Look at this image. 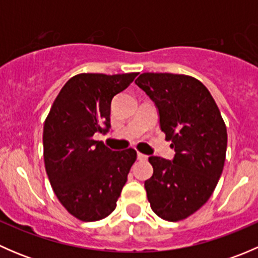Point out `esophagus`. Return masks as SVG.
Returning <instances> with one entry per match:
<instances>
[{"instance_id": "esophagus-1", "label": "esophagus", "mask_w": 258, "mask_h": 258, "mask_svg": "<svg viewBox=\"0 0 258 258\" xmlns=\"http://www.w3.org/2000/svg\"><path fill=\"white\" fill-rule=\"evenodd\" d=\"M147 158H148V156H146V155H144V153H137V160L139 161H147Z\"/></svg>"}]
</instances>
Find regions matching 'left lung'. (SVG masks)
<instances>
[{"label":"left lung","mask_w":258,"mask_h":258,"mask_svg":"<svg viewBox=\"0 0 258 258\" xmlns=\"http://www.w3.org/2000/svg\"><path fill=\"white\" fill-rule=\"evenodd\" d=\"M153 101L172 160L148 158L152 177L145 181L151 209L166 221L183 220L201 209L222 173L227 130L204 83L173 74L140 75L135 81Z\"/></svg>","instance_id":"1"}]
</instances>
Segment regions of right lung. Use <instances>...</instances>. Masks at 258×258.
I'll use <instances>...</instances> for the list:
<instances>
[{"instance_id":"right-lung-1","label":"right lung","mask_w":258,"mask_h":258,"mask_svg":"<svg viewBox=\"0 0 258 258\" xmlns=\"http://www.w3.org/2000/svg\"><path fill=\"white\" fill-rule=\"evenodd\" d=\"M139 74H81L66 82L43 127V158L58 201L85 222L102 220L116 209L137 153L112 151L93 135L111 128V102Z\"/></svg>"}]
</instances>
